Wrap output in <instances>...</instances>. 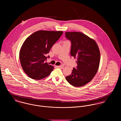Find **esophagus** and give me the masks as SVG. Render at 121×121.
Wrapping results in <instances>:
<instances>
[{
  "label": "esophagus",
  "instance_id": "obj_1",
  "mask_svg": "<svg viewBox=\"0 0 121 121\" xmlns=\"http://www.w3.org/2000/svg\"><path fill=\"white\" fill-rule=\"evenodd\" d=\"M57 68H60V69H63L64 68V66L63 65H61V66H57Z\"/></svg>",
  "mask_w": 121,
  "mask_h": 121
}]
</instances>
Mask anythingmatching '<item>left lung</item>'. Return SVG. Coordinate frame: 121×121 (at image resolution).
Listing matches in <instances>:
<instances>
[{
  "mask_svg": "<svg viewBox=\"0 0 121 121\" xmlns=\"http://www.w3.org/2000/svg\"><path fill=\"white\" fill-rule=\"evenodd\" d=\"M65 35L71 42V55L77 60V69L73 68L66 79L73 86H83L93 79L99 69V47L94 39L82 33L66 32Z\"/></svg>",
  "mask_w": 121,
  "mask_h": 121,
  "instance_id": "8db88e82",
  "label": "left lung"
}]
</instances>
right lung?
I'll return each mask as SVG.
<instances>
[{
	"label": "right lung",
	"instance_id": "obj_1",
	"mask_svg": "<svg viewBox=\"0 0 121 121\" xmlns=\"http://www.w3.org/2000/svg\"><path fill=\"white\" fill-rule=\"evenodd\" d=\"M62 34L61 31H38L25 40L19 56L22 69L30 78L39 80L51 73L54 67L45 61L46 54Z\"/></svg>",
	"mask_w": 121,
	"mask_h": 121
}]
</instances>
